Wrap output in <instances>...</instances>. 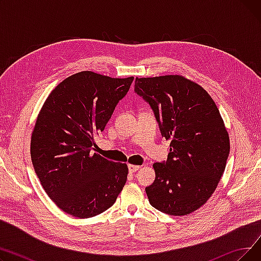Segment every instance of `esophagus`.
<instances>
[{
    "label": "esophagus",
    "instance_id": "obj_1",
    "mask_svg": "<svg viewBox=\"0 0 261 261\" xmlns=\"http://www.w3.org/2000/svg\"><path fill=\"white\" fill-rule=\"evenodd\" d=\"M128 169H129V172L133 173V172L138 171V170L140 169V166H138V165H129V166H128Z\"/></svg>",
    "mask_w": 261,
    "mask_h": 261
}]
</instances>
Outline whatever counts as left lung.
I'll list each match as a JSON object with an SVG mask.
<instances>
[{"label":"left lung","instance_id":"obj_1","mask_svg":"<svg viewBox=\"0 0 261 261\" xmlns=\"http://www.w3.org/2000/svg\"><path fill=\"white\" fill-rule=\"evenodd\" d=\"M134 92L152 109L163 138L170 140L166 161L154 163V182L145 188L150 204L171 216L200 208L224 172L229 139L208 93L180 75L136 78Z\"/></svg>","mask_w":261,"mask_h":261}]
</instances>
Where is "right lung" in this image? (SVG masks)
I'll use <instances>...</instances> for the list:
<instances>
[{
  "label": "right lung",
  "instance_id": "1",
  "mask_svg": "<svg viewBox=\"0 0 261 261\" xmlns=\"http://www.w3.org/2000/svg\"><path fill=\"white\" fill-rule=\"evenodd\" d=\"M133 79L80 72L55 88L41 109L32 135L33 165L47 196L66 214L97 216L126 184V164L96 154L92 146Z\"/></svg>",
  "mask_w": 261,
  "mask_h": 261
}]
</instances>
